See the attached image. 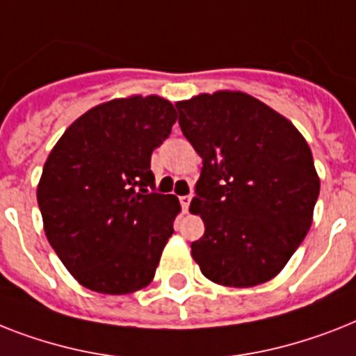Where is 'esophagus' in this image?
Masks as SVG:
<instances>
[{
  "label": "esophagus",
  "mask_w": 356,
  "mask_h": 356,
  "mask_svg": "<svg viewBox=\"0 0 356 356\" xmlns=\"http://www.w3.org/2000/svg\"><path fill=\"white\" fill-rule=\"evenodd\" d=\"M179 201H181L183 212H188V208H190V203H192V195H183V197H179Z\"/></svg>",
  "instance_id": "34e87169"
}]
</instances>
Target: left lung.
I'll return each mask as SVG.
<instances>
[{
	"instance_id": "obj_1",
	"label": "left lung",
	"mask_w": 356,
	"mask_h": 356,
	"mask_svg": "<svg viewBox=\"0 0 356 356\" xmlns=\"http://www.w3.org/2000/svg\"><path fill=\"white\" fill-rule=\"evenodd\" d=\"M175 108L203 159L190 210L204 234L192 258L227 287L273 280L313 223L320 179L309 144L287 118L241 91L197 95Z\"/></svg>"
}]
</instances>
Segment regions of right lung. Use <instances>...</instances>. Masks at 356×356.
<instances>
[{"label": "right lung", "instance_id": "obj_1", "mask_svg": "<svg viewBox=\"0 0 356 356\" xmlns=\"http://www.w3.org/2000/svg\"><path fill=\"white\" fill-rule=\"evenodd\" d=\"M175 120L155 95L115 98L76 118L49 153L36 192L43 228L83 287L128 294L155 276L181 204L155 192L149 163Z\"/></svg>", "mask_w": 356, "mask_h": 356}]
</instances>
